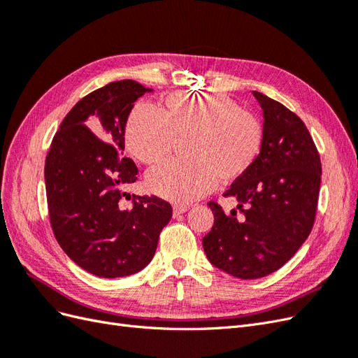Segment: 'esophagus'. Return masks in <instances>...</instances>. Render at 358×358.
Here are the masks:
<instances>
[{
  "label": "esophagus",
  "mask_w": 358,
  "mask_h": 358,
  "mask_svg": "<svg viewBox=\"0 0 358 358\" xmlns=\"http://www.w3.org/2000/svg\"><path fill=\"white\" fill-rule=\"evenodd\" d=\"M189 208L188 206H183V204H175L173 206V216H179L182 213H185Z\"/></svg>",
  "instance_id": "esophagus-1"
}]
</instances>
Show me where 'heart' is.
Segmentation results:
<instances>
[{"label": "heart", "mask_w": 358, "mask_h": 358, "mask_svg": "<svg viewBox=\"0 0 358 358\" xmlns=\"http://www.w3.org/2000/svg\"><path fill=\"white\" fill-rule=\"evenodd\" d=\"M164 112L138 103L127 119V146L140 162L157 164L169 157L178 137H188L189 159H170L152 169L148 183L158 196L189 203L210 192L216 179L233 182L252 169L264 143L258 117L231 96L173 92Z\"/></svg>", "instance_id": "obj_1"}]
</instances>
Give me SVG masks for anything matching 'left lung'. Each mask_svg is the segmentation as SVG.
Masks as SVG:
<instances>
[{"label":"left lung","mask_w":358,"mask_h":358,"mask_svg":"<svg viewBox=\"0 0 358 358\" xmlns=\"http://www.w3.org/2000/svg\"><path fill=\"white\" fill-rule=\"evenodd\" d=\"M252 94L264 117L262 154L224 192L239 203L236 209L225 213L208 203L215 222L203 237L209 262L241 279L273 273L299 251L315 221L321 185V159L306 125L284 104Z\"/></svg>","instance_id":"obj_1"}]
</instances>
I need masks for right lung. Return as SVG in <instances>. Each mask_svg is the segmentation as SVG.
<instances>
[{"mask_svg": "<svg viewBox=\"0 0 358 358\" xmlns=\"http://www.w3.org/2000/svg\"><path fill=\"white\" fill-rule=\"evenodd\" d=\"M150 91L136 80H119L83 96L64 117L46 157L53 234L76 264L100 278L145 268L171 220L170 203L155 196L124 203L138 173L133 159L121 155L127 119L136 100Z\"/></svg>", "mask_w": 358, "mask_h": 358, "instance_id": "right-lung-1", "label": "right lung"}]
</instances>
